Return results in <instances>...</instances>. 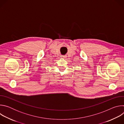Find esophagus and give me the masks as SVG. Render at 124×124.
I'll return each instance as SVG.
<instances>
[{
    "label": "esophagus",
    "instance_id": "1",
    "mask_svg": "<svg viewBox=\"0 0 124 124\" xmlns=\"http://www.w3.org/2000/svg\"><path fill=\"white\" fill-rule=\"evenodd\" d=\"M61 57L62 58H66V56H63V55H62Z\"/></svg>",
    "mask_w": 124,
    "mask_h": 124
}]
</instances>
